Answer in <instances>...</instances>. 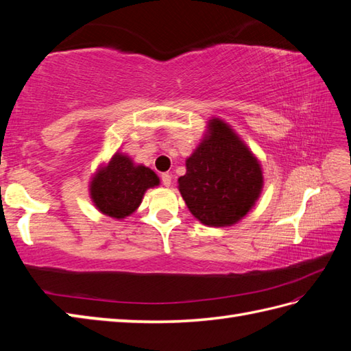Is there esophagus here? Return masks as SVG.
<instances>
[{"label": "esophagus", "mask_w": 351, "mask_h": 351, "mask_svg": "<svg viewBox=\"0 0 351 351\" xmlns=\"http://www.w3.org/2000/svg\"><path fill=\"white\" fill-rule=\"evenodd\" d=\"M161 181H162L164 187H170V185H171V175L162 173V175H161Z\"/></svg>", "instance_id": "34e87169"}]
</instances>
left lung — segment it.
Listing matches in <instances>:
<instances>
[{
    "instance_id": "1",
    "label": "left lung",
    "mask_w": 351,
    "mask_h": 351,
    "mask_svg": "<svg viewBox=\"0 0 351 351\" xmlns=\"http://www.w3.org/2000/svg\"><path fill=\"white\" fill-rule=\"evenodd\" d=\"M185 169L178 189L190 213L205 226L235 225L255 206L264 189L261 161L220 117L208 121Z\"/></svg>"
}]
</instances>
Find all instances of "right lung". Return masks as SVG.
Segmentation results:
<instances>
[{"mask_svg":"<svg viewBox=\"0 0 351 351\" xmlns=\"http://www.w3.org/2000/svg\"><path fill=\"white\" fill-rule=\"evenodd\" d=\"M156 185H160V178L152 169L116 151L92 175L88 195L101 214L123 220L138 210L145 193Z\"/></svg>","mask_w":351,"mask_h":351,"instance_id":"obj_1","label":"right lung"}]
</instances>
